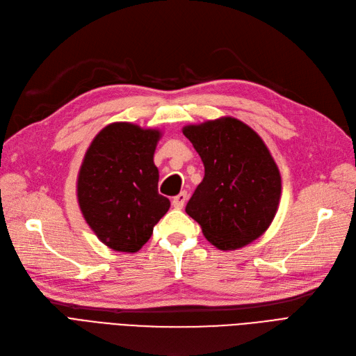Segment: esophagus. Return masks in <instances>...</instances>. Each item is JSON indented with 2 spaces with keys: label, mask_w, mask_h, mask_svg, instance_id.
Segmentation results:
<instances>
[{
  "label": "esophagus",
  "mask_w": 356,
  "mask_h": 356,
  "mask_svg": "<svg viewBox=\"0 0 356 356\" xmlns=\"http://www.w3.org/2000/svg\"><path fill=\"white\" fill-rule=\"evenodd\" d=\"M186 200H188V193H186V192H180L179 195H176V196H175L173 201H171V204H173V207H175V208L181 209V208H183V205L186 204Z\"/></svg>",
  "instance_id": "esophagus-1"
}]
</instances>
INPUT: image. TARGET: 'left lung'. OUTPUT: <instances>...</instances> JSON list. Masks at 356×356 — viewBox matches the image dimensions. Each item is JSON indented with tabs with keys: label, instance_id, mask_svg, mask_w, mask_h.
Masks as SVG:
<instances>
[{
	"label": "left lung",
	"instance_id": "8db88e82",
	"mask_svg": "<svg viewBox=\"0 0 356 356\" xmlns=\"http://www.w3.org/2000/svg\"><path fill=\"white\" fill-rule=\"evenodd\" d=\"M183 135L205 167L186 213L221 251L258 239L270 227L282 195L280 171L264 140L233 117L185 126Z\"/></svg>",
	"mask_w": 356,
	"mask_h": 356
}]
</instances>
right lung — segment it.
<instances>
[{"label":"right lung","instance_id":"right-lung-1","mask_svg":"<svg viewBox=\"0 0 356 356\" xmlns=\"http://www.w3.org/2000/svg\"><path fill=\"white\" fill-rule=\"evenodd\" d=\"M156 129L117 122L105 126L85 154L77 176V201L98 239L118 252H136L168 211L158 193L154 152Z\"/></svg>","mask_w":356,"mask_h":356}]
</instances>
